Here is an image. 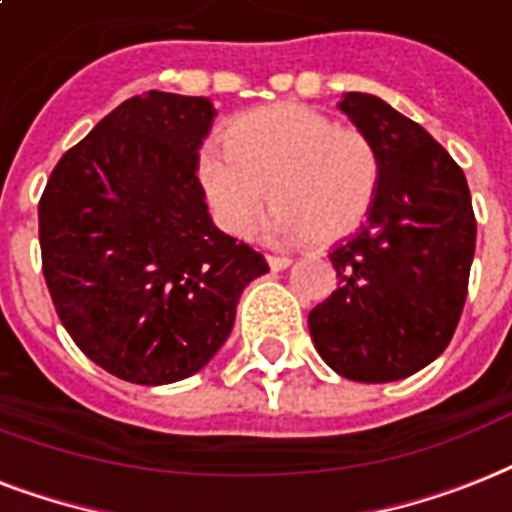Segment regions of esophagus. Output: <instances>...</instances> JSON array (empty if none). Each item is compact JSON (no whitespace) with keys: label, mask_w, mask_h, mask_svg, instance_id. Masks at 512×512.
Masks as SVG:
<instances>
[{"label":"esophagus","mask_w":512,"mask_h":512,"mask_svg":"<svg viewBox=\"0 0 512 512\" xmlns=\"http://www.w3.org/2000/svg\"><path fill=\"white\" fill-rule=\"evenodd\" d=\"M267 264L272 272H283L285 267H291V259L288 256H267Z\"/></svg>","instance_id":"1"}]
</instances>
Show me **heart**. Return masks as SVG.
Returning a JSON list of instances; mask_svg holds the SVG:
<instances>
[{
	"label": "heart",
	"mask_w": 512,
	"mask_h": 512,
	"mask_svg": "<svg viewBox=\"0 0 512 512\" xmlns=\"http://www.w3.org/2000/svg\"><path fill=\"white\" fill-rule=\"evenodd\" d=\"M197 181L229 235H251L272 200L277 208L261 227L269 243H336L374 208L382 157L363 130L339 128L310 106L275 104L240 117L227 144L208 138Z\"/></svg>",
	"instance_id": "obj_1"
}]
</instances>
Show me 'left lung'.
<instances>
[{
  "label": "left lung",
  "instance_id": "8db88e82",
  "mask_svg": "<svg viewBox=\"0 0 512 512\" xmlns=\"http://www.w3.org/2000/svg\"><path fill=\"white\" fill-rule=\"evenodd\" d=\"M382 157L366 224L328 253L336 291L310 312L320 358L352 382H395L433 363L457 331L475 253L467 178L422 125L382 98L344 93Z\"/></svg>",
  "mask_w": 512,
  "mask_h": 512
}]
</instances>
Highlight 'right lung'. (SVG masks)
<instances>
[{
	"label": "right lung",
	"mask_w": 512,
	"mask_h": 512,
	"mask_svg": "<svg viewBox=\"0 0 512 512\" xmlns=\"http://www.w3.org/2000/svg\"><path fill=\"white\" fill-rule=\"evenodd\" d=\"M213 117L200 95H133L63 154L39 200L55 312L125 382L197 374L227 342L245 285L269 272L205 205L197 152Z\"/></svg>",
	"instance_id": "add662e5"
}]
</instances>
